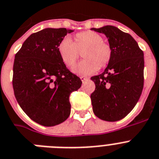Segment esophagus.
Segmentation results:
<instances>
[{
    "mask_svg": "<svg viewBox=\"0 0 159 159\" xmlns=\"http://www.w3.org/2000/svg\"><path fill=\"white\" fill-rule=\"evenodd\" d=\"M80 80L83 81V82H84V81H85V80H89V78L86 76H80Z\"/></svg>",
    "mask_w": 159,
    "mask_h": 159,
    "instance_id": "34e87169",
    "label": "esophagus"
}]
</instances>
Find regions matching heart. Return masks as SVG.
<instances>
[{
  "label": "heart",
  "mask_w": 159,
  "mask_h": 159,
  "mask_svg": "<svg viewBox=\"0 0 159 159\" xmlns=\"http://www.w3.org/2000/svg\"><path fill=\"white\" fill-rule=\"evenodd\" d=\"M58 51L65 65L71 67L75 64L84 51V60L72 69L78 75H91L104 68L112 59V48L104 43L100 34L94 31H83L75 35L74 43L64 38L58 46Z\"/></svg>",
  "instance_id": "b5f03b06"
}]
</instances>
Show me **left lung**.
Listing matches in <instances>:
<instances>
[{"label":"left lung","instance_id":"8db88e82","mask_svg":"<svg viewBox=\"0 0 159 159\" xmlns=\"http://www.w3.org/2000/svg\"><path fill=\"white\" fill-rule=\"evenodd\" d=\"M93 30L108 38L112 59L102 74L91 77L93 112L106 121L124 118L138 103L144 85V54L130 34L112 25Z\"/></svg>","mask_w":159,"mask_h":159}]
</instances>
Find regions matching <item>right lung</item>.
<instances>
[{"label": "right lung", "instance_id": "1", "mask_svg": "<svg viewBox=\"0 0 159 159\" xmlns=\"http://www.w3.org/2000/svg\"><path fill=\"white\" fill-rule=\"evenodd\" d=\"M72 31L47 28L32 34L15 55L14 96L25 114L42 125H56L68 118L69 96L82 84L58 51L59 43Z\"/></svg>", "mask_w": 159, "mask_h": 159}]
</instances>
